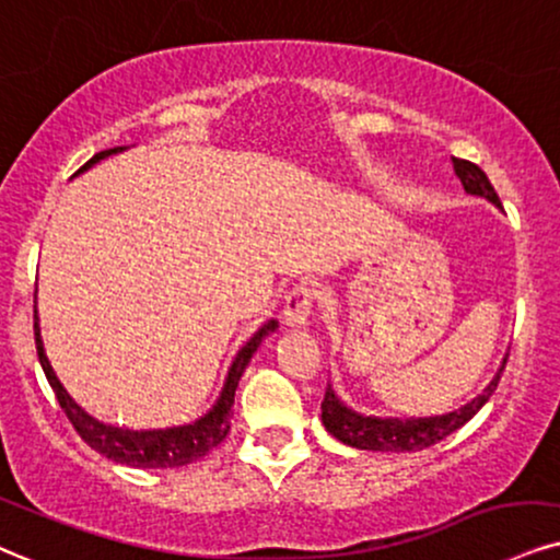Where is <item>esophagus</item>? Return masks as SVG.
<instances>
[{
  "instance_id": "esophagus-1",
  "label": "esophagus",
  "mask_w": 560,
  "mask_h": 560,
  "mask_svg": "<svg viewBox=\"0 0 560 560\" xmlns=\"http://www.w3.org/2000/svg\"><path fill=\"white\" fill-rule=\"evenodd\" d=\"M316 295H319V291H316L314 282H295L285 295V306H282V319H285V324H291V327H303V324L308 322V316H312Z\"/></svg>"
}]
</instances>
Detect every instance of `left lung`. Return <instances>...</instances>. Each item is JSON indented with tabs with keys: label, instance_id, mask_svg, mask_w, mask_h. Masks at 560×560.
Here are the masks:
<instances>
[{
	"label": "left lung",
	"instance_id": "1",
	"mask_svg": "<svg viewBox=\"0 0 560 560\" xmlns=\"http://www.w3.org/2000/svg\"><path fill=\"white\" fill-rule=\"evenodd\" d=\"M454 174L459 176L462 186H465L467 195L486 197L488 202L501 207V199L495 195V189L488 182V176L482 174L480 165L470 161H462V158H452ZM503 369H506V358H503V365L499 374L493 376V382L482 389L472 402H467L459 410L446 412V416H433V418H374V416H361V412L345 407L332 386H327L322 399V423L329 433L342 444L365 448V452H420V448L439 444L444 441L448 433H454L470 420L475 412L480 410L482 405L491 399L495 386L501 382Z\"/></svg>",
	"mask_w": 560,
	"mask_h": 560
}]
</instances>
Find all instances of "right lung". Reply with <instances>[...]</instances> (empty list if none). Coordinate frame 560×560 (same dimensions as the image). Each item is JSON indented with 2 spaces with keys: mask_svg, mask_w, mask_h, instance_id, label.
Returning <instances> with one entry per match:
<instances>
[{
  "mask_svg": "<svg viewBox=\"0 0 560 560\" xmlns=\"http://www.w3.org/2000/svg\"><path fill=\"white\" fill-rule=\"evenodd\" d=\"M121 150L124 148H114V150H103V153H95L85 165H82L80 171L90 168V165L103 161V158L121 153ZM275 327H278V322L275 319L261 324L259 332H254L252 340H248L244 348L238 350L236 361H233L231 371H228L223 392H220L218 402L212 405V410L207 412L205 418H199L189 425L158 428V431H129V428H116V425L101 423V420L88 416V412L67 395V389L61 386L57 374H54L51 363H48L44 342H40L38 312L33 314V332H36L38 361H40V365H44V374L48 378V384H51L54 395H57V399H59L61 410L67 412L69 423L74 425V431L80 433L82 441H85L90 448H95V452L103 454V457L121 462V465H129V467H182L199 457H205L210 448H215L220 441L228 436V431H231L233 399H236L238 378L246 371L252 355L257 353L259 342L265 340L269 332H275Z\"/></svg>",
  "mask_w": 560,
  "mask_h": 560,
  "instance_id": "add662e5",
  "label": "right lung"
}]
</instances>
